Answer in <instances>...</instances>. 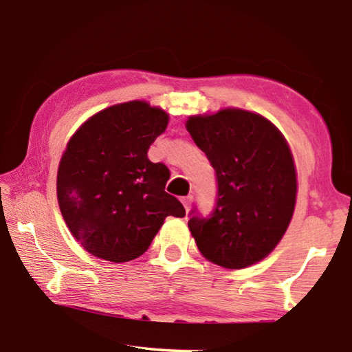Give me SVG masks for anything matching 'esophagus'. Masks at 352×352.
<instances>
[{
	"label": "esophagus",
	"instance_id": "esophagus-1",
	"mask_svg": "<svg viewBox=\"0 0 352 352\" xmlns=\"http://www.w3.org/2000/svg\"><path fill=\"white\" fill-rule=\"evenodd\" d=\"M180 200H182V204L184 206V210H186V212H188L189 208H190V204H192V195H186V197H182Z\"/></svg>",
	"mask_w": 352,
	"mask_h": 352
}]
</instances>
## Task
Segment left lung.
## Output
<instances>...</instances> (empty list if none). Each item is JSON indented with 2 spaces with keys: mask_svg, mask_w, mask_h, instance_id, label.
<instances>
[{
  "mask_svg": "<svg viewBox=\"0 0 352 352\" xmlns=\"http://www.w3.org/2000/svg\"><path fill=\"white\" fill-rule=\"evenodd\" d=\"M188 132L216 170L210 216L192 208L188 226L200 253L225 269L264 259L281 241L296 199L290 148L270 121L239 109L190 116Z\"/></svg>",
  "mask_w": 352,
  "mask_h": 352,
  "instance_id": "8db88e82",
  "label": "left lung"
}]
</instances>
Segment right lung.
I'll use <instances>...</instances> for the list:
<instances>
[{"label": "right lung", "mask_w": 352, "mask_h": 352, "mask_svg": "<svg viewBox=\"0 0 352 352\" xmlns=\"http://www.w3.org/2000/svg\"><path fill=\"white\" fill-rule=\"evenodd\" d=\"M168 121L162 109L132 100L99 111L69 140L58 164L57 199L88 253L132 261L148 248L166 217H184L183 205L164 190L168 166L147 157Z\"/></svg>", "instance_id": "obj_1"}]
</instances>
